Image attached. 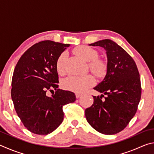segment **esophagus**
<instances>
[{"mask_svg": "<svg viewBox=\"0 0 154 154\" xmlns=\"http://www.w3.org/2000/svg\"><path fill=\"white\" fill-rule=\"evenodd\" d=\"M81 96H82V94H79V93L75 94V96H76L77 98H79Z\"/></svg>", "mask_w": 154, "mask_h": 154, "instance_id": "esophagus-1", "label": "esophagus"}]
</instances>
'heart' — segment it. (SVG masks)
Here are the masks:
<instances>
[{
    "label": "heart",
    "instance_id": "1",
    "mask_svg": "<svg viewBox=\"0 0 154 154\" xmlns=\"http://www.w3.org/2000/svg\"><path fill=\"white\" fill-rule=\"evenodd\" d=\"M74 53L85 61L90 62L89 66L93 73L98 77L105 76L107 71V64L102 59L97 58L98 54L96 50L90 47L80 46L74 49ZM66 53L63 52L57 59L56 68L57 72L62 75L64 72V65ZM95 84V79L92 75L84 76H70L62 82V86L69 91L75 93H83Z\"/></svg>",
    "mask_w": 154,
    "mask_h": 154
}]
</instances>
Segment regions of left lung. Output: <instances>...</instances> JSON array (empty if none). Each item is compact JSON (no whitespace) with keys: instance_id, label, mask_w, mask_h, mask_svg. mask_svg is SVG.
<instances>
[{"instance_id":"1","label":"left lung","mask_w":154,"mask_h":154,"mask_svg":"<svg viewBox=\"0 0 154 154\" xmlns=\"http://www.w3.org/2000/svg\"><path fill=\"white\" fill-rule=\"evenodd\" d=\"M90 45L105 49L107 71L103 82L94 88L103 94L93 96L94 103L85 109V118L100 133L117 134L127 126L137 111L141 96L139 72L133 58L114 41L104 39Z\"/></svg>"}]
</instances>
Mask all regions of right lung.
Wrapping results in <instances>:
<instances>
[{
  "label": "right lung",
  "instance_id": "1",
  "mask_svg": "<svg viewBox=\"0 0 154 154\" xmlns=\"http://www.w3.org/2000/svg\"><path fill=\"white\" fill-rule=\"evenodd\" d=\"M69 44L43 41L27 49L15 67L11 98L18 117L30 132L45 135L63 121V106L74 103L75 94L58 89L56 62ZM56 91L51 97L48 91Z\"/></svg>",
  "mask_w": 154,
  "mask_h": 154
}]
</instances>
